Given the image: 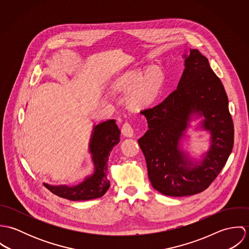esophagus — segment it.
Masks as SVG:
<instances>
[{
  "label": "esophagus",
  "instance_id": "1",
  "mask_svg": "<svg viewBox=\"0 0 249 249\" xmlns=\"http://www.w3.org/2000/svg\"><path fill=\"white\" fill-rule=\"evenodd\" d=\"M122 132L126 137H132L134 133V129L129 123H124L122 126Z\"/></svg>",
  "mask_w": 249,
  "mask_h": 249
}]
</instances>
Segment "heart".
<instances>
[{"instance_id": "b5f03b06", "label": "heart", "mask_w": 249, "mask_h": 249, "mask_svg": "<svg viewBox=\"0 0 249 249\" xmlns=\"http://www.w3.org/2000/svg\"><path fill=\"white\" fill-rule=\"evenodd\" d=\"M163 83V71L158 67H152L148 71H126L113 82L111 90L115 94L132 91L127 103L129 107L137 109L151 105L159 95Z\"/></svg>"}]
</instances>
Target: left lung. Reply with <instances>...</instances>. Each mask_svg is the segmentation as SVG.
Instances as JSON below:
<instances>
[{
  "label": "left lung",
  "instance_id": "1",
  "mask_svg": "<svg viewBox=\"0 0 249 249\" xmlns=\"http://www.w3.org/2000/svg\"><path fill=\"white\" fill-rule=\"evenodd\" d=\"M185 58L178 89L159 105L142 110L148 130L138 140L152 187L169 196H193L206 190L224 167L234 144L233 120L220 79L198 50H190ZM193 111L205 116L204 125L212 132L213 145L203 163L191 168L177 146Z\"/></svg>",
  "mask_w": 249,
  "mask_h": 249
}]
</instances>
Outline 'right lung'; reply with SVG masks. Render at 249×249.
Returning a JSON list of instances; mask_svg holds the SVG:
<instances>
[{
  "label": "right lung",
  "instance_id": "1",
  "mask_svg": "<svg viewBox=\"0 0 249 249\" xmlns=\"http://www.w3.org/2000/svg\"><path fill=\"white\" fill-rule=\"evenodd\" d=\"M120 129L115 120H108L94 127L90 143L95 173L77 186H44L53 194L69 200H89L103 196L109 189L107 165L112 148L120 141Z\"/></svg>",
  "mask_w": 249,
  "mask_h": 249
}]
</instances>
